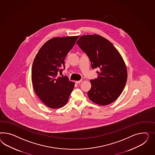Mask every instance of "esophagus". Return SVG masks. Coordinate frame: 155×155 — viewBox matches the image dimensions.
Segmentation results:
<instances>
[{"mask_svg":"<svg viewBox=\"0 0 155 155\" xmlns=\"http://www.w3.org/2000/svg\"><path fill=\"white\" fill-rule=\"evenodd\" d=\"M82 80H80V81H75V83L77 84H81L82 82Z\"/></svg>","mask_w":155,"mask_h":155,"instance_id":"34e87169","label":"esophagus"}]
</instances>
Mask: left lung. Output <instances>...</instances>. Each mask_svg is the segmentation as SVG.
Masks as SVG:
<instances>
[{"instance_id": "8db88e82", "label": "left lung", "mask_w": 155, "mask_h": 155, "mask_svg": "<svg viewBox=\"0 0 155 155\" xmlns=\"http://www.w3.org/2000/svg\"><path fill=\"white\" fill-rule=\"evenodd\" d=\"M77 44L87 54L92 69H100L96 71L97 78L90 81V101L101 105L113 103L121 95L127 78L121 55L111 42L98 34L82 35Z\"/></svg>"}]
</instances>
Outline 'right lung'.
Instances as JSON below:
<instances>
[{
  "instance_id": "add662e5",
  "label": "right lung",
  "mask_w": 155,
  "mask_h": 155,
  "mask_svg": "<svg viewBox=\"0 0 155 155\" xmlns=\"http://www.w3.org/2000/svg\"><path fill=\"white\" fill-rule=\"evenodd\" d=\"M78 36L54 37L42 46L34 60L31 81L39 99L52 109L64 107L74 87L67 77H61L64 60Z\"/></svg>"
}]
</instances>
